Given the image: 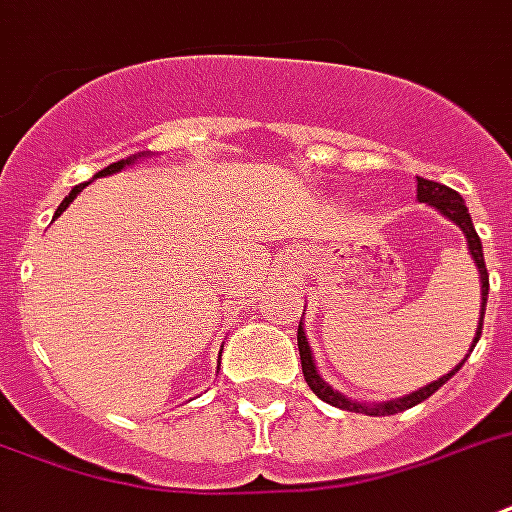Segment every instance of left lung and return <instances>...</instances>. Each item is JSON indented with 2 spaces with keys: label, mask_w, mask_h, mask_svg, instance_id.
Instances as JSON below:
<instances>
[{
  "label": "left lung",
  "mask_w": 512,
  "mask_h": 512,
  "mask_svg": "<svg viewBox=\"0 0 512 512\" xmlns=\"http://www.w3.org/2000/svg\"><path fill=\"white\" fill-rule=\"evenodd\" d=\"M418 200L420 203H429V206L439 208V211H442V214H445L450 222H456V225L464 230V236H467V244H469V252H472L475 263H478L480 287H483V290H480V295H483V309H480L478 336H475V342H472V347H475L480 339V333H483V314H486V298H488V271H486V260H483V246H480V238H478V233H475L472 217H469L467 206H464V200H461V195H458L456 189L445 187V184H437V181L418 179ZM298 352H301V369H304L306 385L312 388V393L317 396V399L328 401V404L339 407V410L369 412V415H396V412L410 410V407L420 404L423 399H429L434 391H439V388H442V385H445V382H448L450 377H453V374L461 369V366H464V361H467V358H464V361L458 363L453 372L445 374V377H439V380H434L431 385H426V388H420V391L410 393V396H404V399L385 401V404H372V407H361V404H355V401L344 399L342 393H336L331 385H325V382L320 380V374H317V369H314L312 350H309V342H306L301 325H298Z\"/></svg>",
  "instance_id": "1"
}]
</instances>
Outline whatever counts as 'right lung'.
Returning <instances> with one entry per match:
<instances>
[{
  "instance_id": "right-lung-1",
  "label": "right lung",
  "mask_w": 512,
  "mask_h": 512,
  "mask_svg": "<svg viewBox=\"0 0 512 512\" xmlns=\"http://www.w3.org/2000/svg\"><path fill=\"white\" fill-rule=\"evenodd\" d=\"M127 162H130V160L113 162V165H108V168H105V170H100V173H97V176H108V173H116V170H121V168H124V165H127ZM86 184H89V181H86ZM86 184H78V187H73V192H70V195H67V198L62 200V206L56 208V217H59V214H62L64 208H67V206H70V203H73V200H75V195H78V192H81V189L86 187Z\"/></svg>"
}]
</instances>
